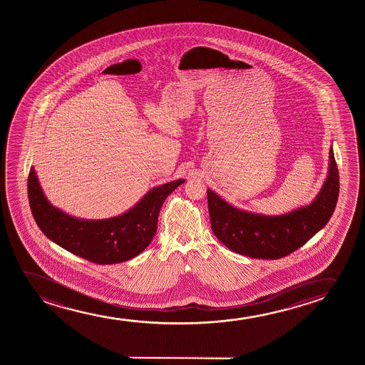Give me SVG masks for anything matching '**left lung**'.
Returning a JSON list of instances; mask_svg holds the SVG:
<instances>
[{"label":"left lung","instance_id":"left-lung-1","mask_svg":"<svg viewBox=\"0 0 365 365\" xmlns=\"http://www.w3.org/2000/svg\"><path fill=\"white\" fill-rule=\"evenodd\" d=\"M339 195V173L333 147L329 150L328 175L309 205L284 215H267L240 210L207 190L210 225L215 237L238 255L255 259H279L300 248L324 228Z\"/></svg>","mask_w":365,"mask_h":365}]
</instances>
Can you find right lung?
<instances>
[{
  "mask_svg": "<svg viewBox=\"0 0 365 365\" xmlns=\"http://www.w3.org/2000/svg\"><path fill=\"white\" fill-rule=\"evenodd\" d=\"M185 180L148 190L125 213L106 220L77 218L51 205L34 165L29 175V200L36 223L53 243L97 264H115L135 258L150 245L165 198Z\"/></svg>",
  "mask_w": 365,
  "mask_h": 365,
  "instance_id": "1",
  "label": "right lung"
}]
</instances>
